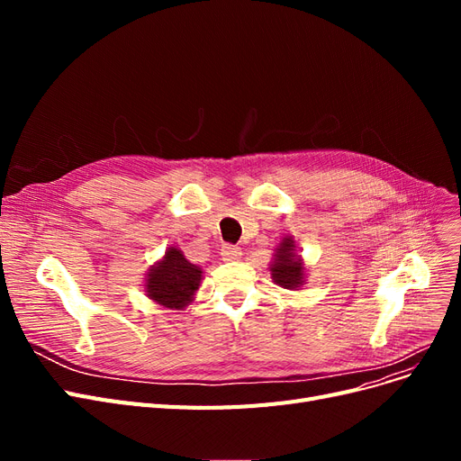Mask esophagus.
<instances>
[{
    "label": "esophagus",
    "instance_id": "obj_1",
    "mask_svg": "<svg viewBox=\"0 0 461 461\" xmlns=\"http://www.w3.org/2000/svg\"><path fill=\"white\" fill-rule=\"evenodd\" d=\"M240 256H242L240 248H236L232 244H225V246L221 248V258L225 259V261H239Z\"/></svg>",
    "mask_w": 461,
    "mask_h": 461
}]
</instances>
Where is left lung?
Wrapping results in <instances>:
<instances>
[{"instance_id":"1","label":"left lung","mask_w":461,"mask_h":461,"mask_svg":"<svg viewBox=\"0 0 461 461\" xmlns=\"http://www.w3.org/2000/svg\"><path fill=\"white\" fill-rule=\"evenodd\" d=\"M273 283L286 290H300L308 281V265H305L294 236H283L278 240L273 259L269 263Z\"/></svg>"}]
</instances>
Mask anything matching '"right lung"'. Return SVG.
<instances>
[{
  "instance_id": "right-lung-1",
  "label": "right lung",
  "mask_w": 461,
  "mask_h": 461,
  "mask_svg": "<svg viewBox=\"0 0 461 461\" xmlns=\"http://www.w3.org/2000/svg\"><path fill=\"white\" fill-rule=\"evenodd\" d=\"M203 281L200 265L190 263L183 249L169 246L144 278L146 296L167 310H186L196 298Z\"/></svg>"
}]
</instances>
